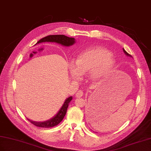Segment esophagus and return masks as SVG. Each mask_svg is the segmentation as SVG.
<instances>
[{
  "instance_id": "obj_1",
  "label": "esophagus",
  "mask_w": 151,
  "mask_h": 151,
  "mask_svg": "<svg viewBox=\"0 0 151 151\" xmlns=\"http://www.w3.org/2000/svg\"><path fill=\"white\" fill-rule=\"evenodd\" d=\"M83 96V93L82 91H81V90H78V91L76 92V93L75 95V96L77 98H80L81 97H82Z\"/></svg>"
}]
</instances>
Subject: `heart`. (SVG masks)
Returning a JSON list of instances; mask_svg holds the SVG:
<instances>
[{"instance_id":"1","label":"heart","mask_w":151,"mask_h":151,"mask_svg":"<svg viewBox=\"0 0 151 151\" xmlns=\"http://www.w3.org/2000/svg\"><path fill=\"white\" fill-rule=\"evenodd\" d=\"M116 61L111 52L101 47H93L80 54L75 64H69L72 78L78 80L81 75L90 73V78L96 80L106 75L115 65Z\"/></svg>"}]
</instances>
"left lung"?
Returning a JSON list of instances; mask_svg holds the SVG:
<instances>
[{
    "instance_id": "left-lung-1",
    "label": "left lung",
    "mask_w": 151,
    "mask_h": 151,
    "mask_svg": "<svg viewBox=\"0 0 151 151\" xmlns=\"http://www.w3.org/2000/svg\"><path fill=\"white\" fill-rule=\"evenodd\" d=\"M123 52H124V54H125L127 55V56H129V57H132V55H130V54H129L128 52H127L125 50H124V49H123Z\"/></svg>"
}]
</instances>
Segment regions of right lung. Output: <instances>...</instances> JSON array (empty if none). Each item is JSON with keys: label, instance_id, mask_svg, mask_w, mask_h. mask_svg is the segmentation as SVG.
Masks as SVG:
<instances>
[{"label": "right lung", "instance_id": "1", "mask_svg": "<svg viewBox=\"0 0 151 151\" xmlns=\"http://www.w3.org/2000/svg\"><path fill=\"white\" fill-rule=\"evenodd\" d=\"M55 42L59 44H61L65 47H70L75 44V38H71L65 36L64 35H49L44 38H42L39 41H38L37 44H40L42 42ZM35 44V45H36ZM73 99L72 96L69 97L64 101V104L62 107L60 108L59 111L58 112V113L55 114L53 118L47 120V121L42 122H34L32 120L28 119L29 122H31L34 125H35L38 127L42 128H51L55 126H57L58 124L61 122L63 119L64 116L66 115L67 109L69 106V103L71 102Z\"/></svg>", "mask_w": 151, "mask_h": 151}]
</instances>
